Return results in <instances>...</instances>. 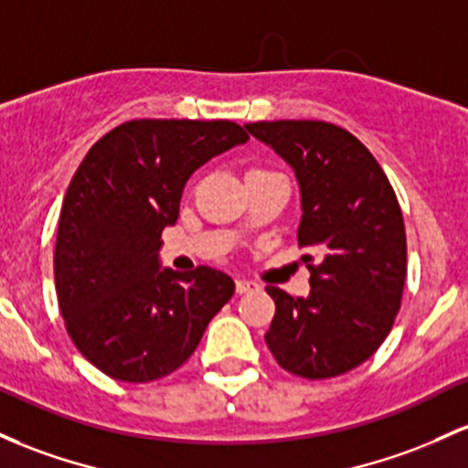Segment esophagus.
<instances>
[{"label": "esophagus", "instance_id": "esophagus-1", "mask_svg": "<svg viewBox=\"0 0 468 468\" xmlns=\"http://www.w3.org/2000/svg\"><path fill=\"white\" fill-rule=\"evenodd\" d=\"M235 289H238V292L239 295H242V292H250V291H258L260 286L255 284V282H250V280H238L235 282Z\"/></svg>", "mask_w": 468, "mask_h": 468}]
</instances>
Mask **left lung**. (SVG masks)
Returning a JSON list of instances; mask_svg holds the SVG:
<instances>
[{
    "mask_svg": "<svg viewBox=\"0 0 468 468\" xmlns=\"http://www.w3.org/2000/svg\"><path fill=\"white\" fill-rule=\"evenodd\" d=\"M295 171L302 193L297 244L311 271L309 297L266 286L275 317L264 340L284 371L342 376L391 333L407 280V233L398 197L368 148L317 120L246 124Z\"/></svg>",
    "mask_w": 468,
    "mask_h": 468,
    "instance_id": "1",
    "label": "left lung"
}]
</instances>
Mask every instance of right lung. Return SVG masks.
I'll return each instance as SVG.
<instances>
[{
	"label": "right lung",
	"instance_id": "add662e5",
	"mask_svg": "<svg viewBox=\"0 0 468 468\" xmlns=\"http://www.w3.org/2000/svg\"><path fill=\"white\" fill-rule=\"evenodd\" d=\"M246 140L229 120H131L81 159L61 204L55 291L77 351L109 378L171 376L233 297L210 266L162 271L159 249L188 177Z\"/></svg>",
	"mask_w": 468,
	"mask_h": 468
}]
</instances>
